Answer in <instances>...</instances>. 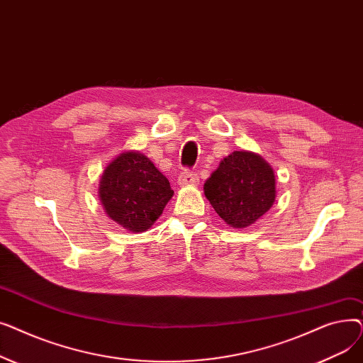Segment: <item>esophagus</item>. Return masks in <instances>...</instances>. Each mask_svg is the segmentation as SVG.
<instances>
[{"instance_id":"obj_1","label":"esophagus","mask_w":363,"mask_h":363,"mask_svg":"<svg viewBox=\"0 0 363 363\" xmlns=\"http://www.w3.org/2000/svg\"><path fill=\"white\" fill-rule=\"evenodd\" d=\"M178 184L181 186H186V185H197L199 184V175L196 172H189V170H184L182 174L178 178Z\"/></svg>"}]
</instances>
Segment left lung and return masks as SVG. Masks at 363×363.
<instances>
[{
	"mask_svg": "<svg viewBox=\"0 0 363 363\" xmlns=\"http://www.w3.org/2000/svg\"><path fill=\"white\" fill-rule=\"evenodd\" d=\"M204 194L216 213L233 228L255 223L272 207L274 169L252 151H234L204 184Z\"/></svg>",
	"mask_w": 363,
	"mask_h": 363,
	"instance_id": "left-lung-1",
	"label": "left lung"
}]
</instances>
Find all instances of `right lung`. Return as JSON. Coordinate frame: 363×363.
Returning a JSON list of instances; mask_svg holds the SVG:
<instances>
[{"label": "right lung", "instance_id": "obj_1", "mask_svg": "<svg viewBox=\"0 0 363 363\" xmlns=\"http://www.w3.org/2000/svg\"><path fill=\"white\" fill-rule=\"evenodd\" d=\"M99 196L108 218L143 233L163 213L174 196L167 178L138 151H125L104 169Z\"/></svg>", "mask_w": 363, "mask_h": 363}]
</instances>
